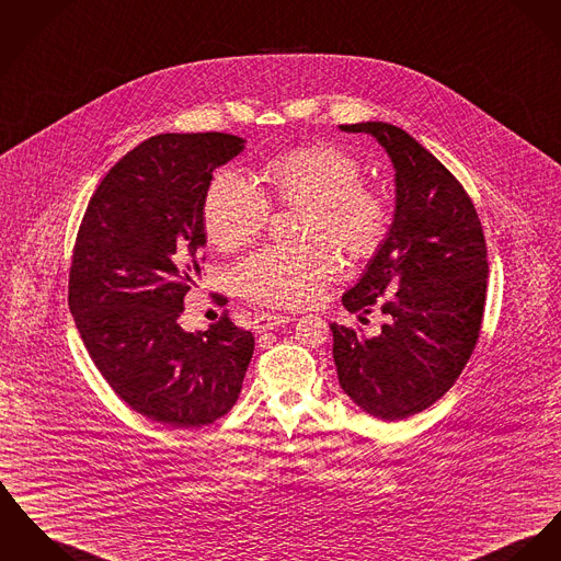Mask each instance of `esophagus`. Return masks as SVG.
<instances>
[{
    "mask_svg": "<svg viewBox=\"0 0 561 561\" xmlns=\"http://www.w3.org/2000/svg\"><path fill=\"white\" fill-rule=\"evenodd\" d=\"M289 323V319L287 317H280V314H267V312H263V314H257L255 317V321H253V328H255V332H272V330H278V328H285Z\"/></svg>",
    "mask_w": 561,
    "mask_h": 561,
    "instance_id": "1",
    "label": "esophagus"
}]
</instances>
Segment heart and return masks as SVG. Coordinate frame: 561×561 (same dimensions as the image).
I'll return each mask as SVG.
<instances>
[{
    "label": "heart",
    "mask_w": 561,
    "mask_h": 561,
    "mask_svg": "<svg viewBox=\"0 0 561 561\" xmlns=\"http://www.w3.org/2000/svg\"><path fill=\"white\" fill-rule=\"evenodd\" d=\"M362 163L334 145H310L272 159L263 179L285 206L312 208L310 238L328 240L348 257H368L380 247L389 213L374 188L362 185ZM270 219V199L238 170L219 172L204 197L210 242L233 251L257 238ZM337 263L325 247H265L233 272L242 296L278 308H299L334 280Z\"/></svg>",
    "instance_id": "obj_1"
}]
</instances>
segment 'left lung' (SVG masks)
<instances>
[{"label": "left lung", "instance_id": "8db88e82", "mask_svg": "<svg viewBox=\"0 0 561 561\" xmlns=\"http://www.w3.org/2000/svg\"><path fill=\"white\" fill-rule=\"evenodd\" d=\"M337 129L373 136L396 172L393 221L342 296L348 312L368 314L380 301L387 323L374 337L330 325L337 382L374 419L402 421L440 400L474 351L489 272L483 227L466 191L411 134L382 121Z\"/></svg>", "mask_w": 561, "mask_h": 561}]
</instances>
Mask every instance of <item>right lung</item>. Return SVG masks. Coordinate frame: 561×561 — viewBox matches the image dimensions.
I'll list each match as a JSON object with an SVG mask.
<instances>
[{
    "instance_id": "right-lung-1",
    "label": "right lung",
    "mask_w": 561,
    "mask_h": 561,
    "mask_svg": "<svg viewBox=\"0 0 561 561\" xmlns=\"http://www.w3.org/2000/svg\"><path fill=\"white\" fill-rule=\"evenodd\" d=\"M231 134H159L118 159L76 238L70 310L114 393L172 430L202 427L242 389L255 337L224 314L206 332L179 323L206 247L213 172L238 157Z\"/></svg>"
}]
</instances>
